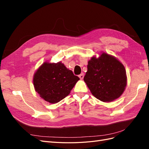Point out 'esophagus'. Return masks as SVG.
Masks as SVG:
<instances>
[{"instance_id": "obj_1", "label": "esophagus", "mask_w": 149, "mask_h": 149, "mask_svg": "<svg viewBox=\"0 0 149 149\" xmlns=\"http://www.w3.org/2000/svg\"><path fill=\"white\" fill-rule=\"evenodd\" d=\"M79 78L81 79H83L84 78V74L83 73H81V74L79 75Z\"/></svg>"}]
</instances>
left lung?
I'll use <instances>...</instances> for the list:
<instances>
[{
    "instance_id": "obj_1",
    "label": "left lung",
    "mask_w": 149,
    "mask_h": 149,
    "mask_svg": "<svg viewBox=\"0 0 149 149\" xmlns=\"http://www.w3.org/2000/svg\"><path fill=\"white\" fill-rule=\"evenodd\" d=\"M93 95L103 102H111L119 97L127 85L124 65L113 56L102 53L88 61L84 77Z\"/></svg>"
}]
</instances>
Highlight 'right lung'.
<instances>
[{
    "label": "right lung",
    "mask_w": 149,
    "mask_h": 149,
    "mask_svg": "<svg viewBox=\"0 0 149 149\" xmlns=\"http://www.w3.org/2000/svg\"><path fill=\"white\" fill-rule=\"evenodd\" d=\"M79 79L61 61L56 63L45 62L35 73L33 82L40 97L55 104L68 95Z\"/></svg>",
    "instance_id": "obj_1"
}]
</instances>
